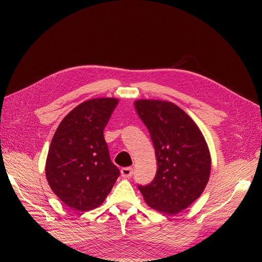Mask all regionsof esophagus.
I'll return each instance as SVG.
<instances>
[{"label": "esophagus", "instance_id": "1", "mask_svg": "<svg viewBox=\"0 0 262 262\" xmlns=\"http://www.w3.org/2000/svg\"><path fill=\"white\" fill-rule=\"evenodd\" d=\"M121 176L124 178H130L133 176V168L128 166V168H122L121 169Z\"/></svg>", "mask_w": 262, "mask_h": 262}]
</instances>
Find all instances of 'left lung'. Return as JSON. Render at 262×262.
I'll return each mask as SVG.
<instances>
[{
	"instance_id": "left-lung-1",
	"label": "left lung",
	"mask_w": 262,
	"mask_h": 262,
	"mask_svg": "<svg viewBox=\"0 0 262 262\" xmlns=\"http://www.w3.org/2000/svg\"><path fill=\"white\" fill-rule=\"evenodd\" d=\"M154 144L158 171L145 186L138 185L148 206L173 215L192 204L207 185L210 155L198 126L178 105L161 100L135 102Z\"/></svg>"
}]
</instances>
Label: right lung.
Returning <instances> with one entry per match:
<instances>
[{
  "label": "right lung",
  "mask_w": 262,
  "mask_h": 262,
  "mask_svg": "<svg viewBox=\"0 0 262 262\" xmlns=\"http://www.w3.org/2000/svg\"><path fill=\"white\" fill-rule=\"evenodd\" d=\"M117 103L115 98L88 100L65 117L53 137L46 177L55 194L71 208H97L120 174L103 137Z\"/></svg>",
  "instance_id": "obj_1"
}]
</instances>
